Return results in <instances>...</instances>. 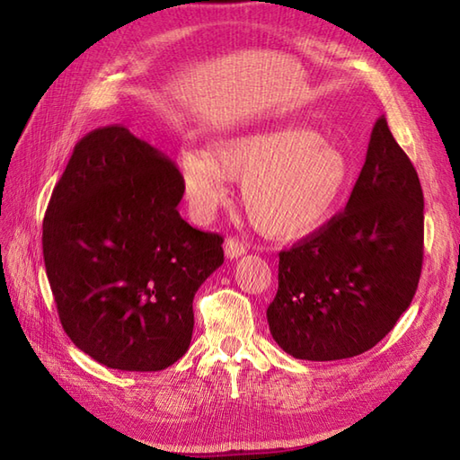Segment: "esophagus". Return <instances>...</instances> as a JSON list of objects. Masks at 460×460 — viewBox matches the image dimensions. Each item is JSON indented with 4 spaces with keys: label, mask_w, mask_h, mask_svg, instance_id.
I'll use <instances>...</instances> for the list:
<instances>
[{
    "label": "esophagus",
    "mask_w": 460,
    "mask_h": 460,
    "mask_svg": "<svg viewBox=\"0 0 460 460\" xmlns=\"http://www.w3.org/2000/svg\"><path fill=\"white\" fill-rule=\"evenodd\" d=\"M247 247L243 245V241H239L237 237H229L225 241V257L227 259H239L241 255H245Z\"/></svg>",
    "instance_id": "1"
}]
</instances>
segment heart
<instances>
[{
  "label": "heart",
  "instance_id": "b5f03b06",
  "mask_svg": "<svg viewBox=\"0 0 460 460\" xmlns=\"http://www.w3.org/2000/svg\"><path fill=\"white\" fill-rule=\"evenodd\" d=\"M185 198L205 219L229 199V180L243 181L249 219L272 237L302 235L334 211L349 181L346 152L305 126L231 136L209 152L180 155Z\"/></svg>",
  "mask_w": 460,
  "mask_h": 460
}]
</instances>
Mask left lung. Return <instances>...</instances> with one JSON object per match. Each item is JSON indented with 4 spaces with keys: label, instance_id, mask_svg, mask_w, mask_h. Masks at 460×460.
<instances>
[{
    "label": "left lung",
    "instance_id": "1",
    "mask_svg": "<svg viewBox=\"0 0 460 460\" xmlns=\"http://www.w3.org/2000/svg\"><path fill=\"white\" fill-rule=\"evenodd\" d=\"M423 265V190L381 116L346 211L279 252L270 334L296 359L364 354L411 305Z\"/></svg>",
    "mask_w": 460,
    "mask_h": 460
}]
</instances>
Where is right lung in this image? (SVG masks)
<instances>
[{"instance_id": "right-lung-1", "label": "right lung", "mask_w": 460, "mask_h": 460, "mask_svg": "<svg viewBox=\"0 0 460 460\" xmlns=\"http://www.w3.org/2000/svg\"><path fill=\"white\" fill-rule=\"evenodd\" d=\"M181 173L124 128L75 146L43 219L58 318L99 364L160 371L190 348L193 296L223 265V237L181 219Z\"/></svg>"}]
</instances>
